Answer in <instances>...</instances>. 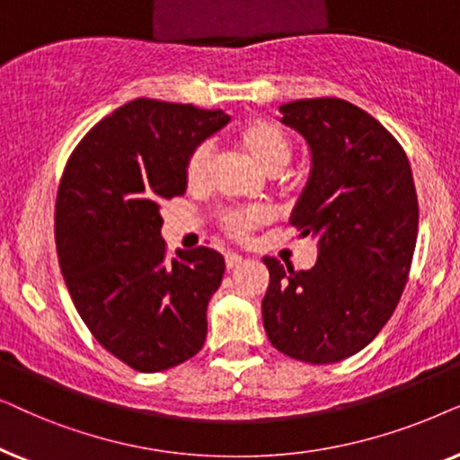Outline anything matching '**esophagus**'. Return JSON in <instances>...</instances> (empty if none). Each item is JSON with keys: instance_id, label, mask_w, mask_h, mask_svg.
Returning a JSON list of instances; mask_svg holds the SVG:
<instances>
[{"instance_id": "obj_1", "label": "esophagus", "mask_w": 460, "mask_h": 460, "mask_svg": "<svg viewBox=\"0 0 460 460\" xmlns=\"http://www.w3.org/2000/svg\"><path fill=\"white\" fill-rule=\"evenodd\" d=\"M242 256L240 254H235V252H226L225 254V265H226V269H234V267H237V265H242Z\"/></svg>"}]
</instances>
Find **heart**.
<instances>
[{
  "instance_id": "heart-1",
  "label": "heart",
  "mask_w": 460,
  "mask_h": 460,
  "mask_svg": "<svg viewBox=\"0 0 460 460\" xmlns=\"http://www.w3.org/2000/svg\"><path fill=\"white\" fill-rule=\"evenodd\" d=\"M235 143L243 153H248L259 166L269 174L284 170L292 159V143L284 132V128L267 118H252L237 128L234 134ZM210 146H193L185 162V181L191 189H198L206 182L210 172ZM271 220V212L267 208H229L218 214V225L226 235L234 240H248L252 231L267 225Z\"/></svg>"
}]
</instances>
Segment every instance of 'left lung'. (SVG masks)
Returning a JSON list of instances; mask_svg holds the SVG:
<instances>
[{
    "label": "left lung",
    "mask_w": 460,
    "mask_h": 460,
    "mask_svg": "<svg viewBox=\"0 0 460 460\" xmlns=\"http://www.w3.org/2000/svg\"><path fill=\"white\" fill-rule=\"evenodd\" d=\"M311 149V176L292 212L320 256L294 271L265 256L262 323L271 345L305 364H334L381 332L400 303L419 235L410 162L387 128L342 98L281 105Z\"/></svg>",
    "instance_id": "left-lung-1"
}]
</instances>
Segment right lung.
Segmentation results:
<instances>
[{
  "label": "right lung",
  "mask_w": 460,
  "mask_h": 460,
  "mask_svg": "<svg viewBox=\"0 0 460 460\" xmlns=\"http://www.w3.org/2000/svg\"><path fill=\"white\" fill-rule=\"evenodd\" d=\"M226 121L220 109L137 98L85 134L60 179L54 240L73 305L138 372L168 370L204 347L225 259L206 246L168 256L159 206L185 193L187 155Z\"/></svg>",
  "instance_id": "obj_1"
}]
</instances>
